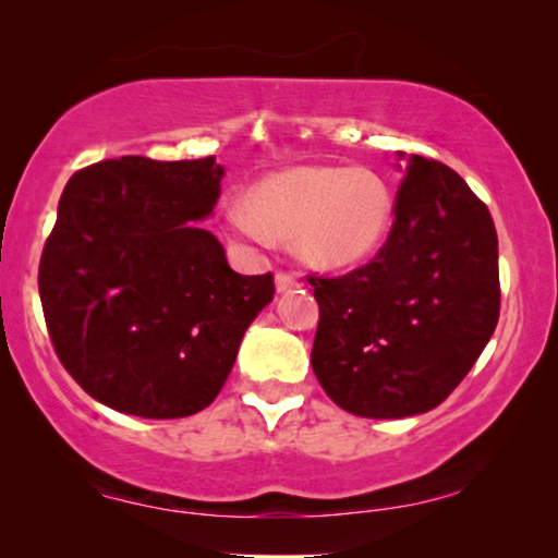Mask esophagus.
I'll return each mask as SVG.
<instances>
[{"mask_svg": "<svg viewBox=\"0 0 558 558\" xmlns=\"http://www.w3.org/2000/svg\"><path fill=\"white\" fill-rule=\"evenodd\" d=\"M274 281H277V292H289V289H294L296 284H300L294 274H289V271H277V279Z\"/></svg>", "mask_w": 558, "mask_h": 558, "instance_id": "esophagus-1", "label": "esophagus"}]
</instances>
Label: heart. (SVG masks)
I'll use <instances>...</instances> for the list:
<instances>
[{"mask_svg": "<svg viewBox=\"0 0 558 558\" xmlns=\"http://www.w3.org/2000/svg\"><path fill=\"white\" fill-rule=\"evenodd\" d=\"M393 190L371 167L302 165L266 174L246 205L228 203L226 228L235 239H292L319 269H345L376 254L393 220Z\"/></svg>", "mask_w": 558, "mask_h": 558, "instance_id": "heart-1", "label": "heart"}]
</instances>
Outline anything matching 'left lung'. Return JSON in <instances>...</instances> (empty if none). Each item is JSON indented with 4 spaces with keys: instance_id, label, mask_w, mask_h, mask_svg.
Returning a JSON list of instances; mask_svg holds the SVG:
<instances>
[{
    "instance_id": "1",
    "label": "left lung",
    "mask_w": 558,
    "mask_h": 558,
    "mask_svg": "<svg viewBox=\"0 0 558 558\" xmlns=\"http://www.w3.org/2000/svg\"><path fill=\"white\" fill-rule=\"evenodd\" d=\"M393 216L361 269L307 277L319 304L312 371L340 409L365 418L439 407L500 315L498 233L452 167L411 155Z\"/></svg>"
}]
</instances>
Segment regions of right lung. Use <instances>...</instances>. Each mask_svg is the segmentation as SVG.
<instances>
[{
  "label": "right lung",
  "mask_w": 558,
  "mask_h": 558,
  "mask_svg": "<svg viewBox=\"0 0 558 558\" xmlns=\"http://www.w3.org/2000/svg\"><path fill=\"white\" fill-rule=\"evenodd\" d=\"M220 178L216 157H121L83 167L60 195L37 277L45 325L75 384L121 414L210 407L271 302V274H235L197 226Z\"/></svg>",
  "instance_id": "right-lung-1"
}]
</instances>
